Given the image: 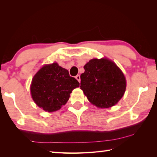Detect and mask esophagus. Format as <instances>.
<instances>
[{
	"instance_id": "34e87169",
	"label": "esophagus",
	"mask_w": 157,
	"mask_h": 157,
	"mask_svg": "<svg viewBox=\"0 0 157 157\" xmlns=\"http://www.w3.org/2000/svg\"><path fill=\"white\" fill-rule=\"evenodd\" d=\"M75 78H76V79L77 80V81L80 82V81H81V76H80V75H76V76H75Z\"/></svg>"
}]
</instances>
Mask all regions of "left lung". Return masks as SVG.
<instances>
[{"label": "left lung", "mask_w": 157, "mask_h": 157, "mask_svg": "<svg viewBox=\"0 0 157 157\" xmlns=\"http://www.w3.org/2000/svg\"><path fill=\"white\" fill-rule=\"evenodd\" d=\"M81 75V89L89 101L99 108L116 105L126 91V81L122 71L107 58L89 60Z\"/></svg>", "instance_id": "1"}]
</instances>
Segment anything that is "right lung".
Returning a JSON list of instances; mask_svg holds the SVG:
<instances>
[{"label":"right lung","mask_w":157,"mask_h":157,"mask_svg":"<svg viewBox=\"0 0 157 157\" xmlns=\"http://www.w3.org/2000/svg\"><path fill=\"white\" fill-rule=\"evenodd\" d=\"M79 82L69 75L67 69L56 62L44 66L33 76L31 94L34 102L48 112L60 109L65 105L72 90Z\"/></svg>","instance_id":"1"}]
</instances>
